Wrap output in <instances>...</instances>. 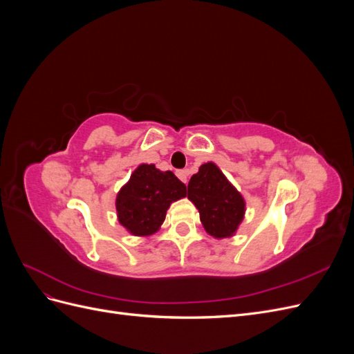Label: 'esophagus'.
I'll return each instance as SVG.
<instances>
[{
	"mask_svg": "<svg viewBox=\"0 0 354 354\" xmlns=\"http://www.w3.org/2000/svg\"><path fill=\"white\" fill-rule=\"evenodd\" d=\"M187 176H189V171L187 169H180L177 171V177L183 181V183H187Z\"/></svg>",
	"mask_w": 354,
	"mask_h": 354,
	"instance_id": "esophagus-1",
	"label": "esophagus"
}]
</instances>
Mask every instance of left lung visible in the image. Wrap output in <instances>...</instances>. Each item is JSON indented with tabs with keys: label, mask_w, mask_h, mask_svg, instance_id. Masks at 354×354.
<instances>
[{
	"label": "left lung",
	"mask_w": 354,
	"mask_h": 354,
	"mask_svg": "<svg viewBox=\"0 0 354 354\" xmlns=\"http://www.w3.org/2000/svg\"><path fill=\"white\" fill-rule=\"evenodd\" d=\"M187 198L199 209L201 221L211 236H233L243 218L245 201L216 164H203L192 176Z\"/></svg>",
	"instance_id": "obj_1"
}]
</instances>
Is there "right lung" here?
Instances as JSON below:
<instances>
[{"label":"right lung","instance_id":"1","mask_svg":"<svg viewBox=\"0 0 354 354\" xmlns=\"http://www.w3.org/2000/svg\"><path fill=\"white\" fill-rule=\"evenodd\" d=\"M186 196V185L153 164H142L116 196L118 220L136 236L155 233L164 223L171 202Z\"/></svg>","mask_w":354,"mask_h":354}]
</instances>
